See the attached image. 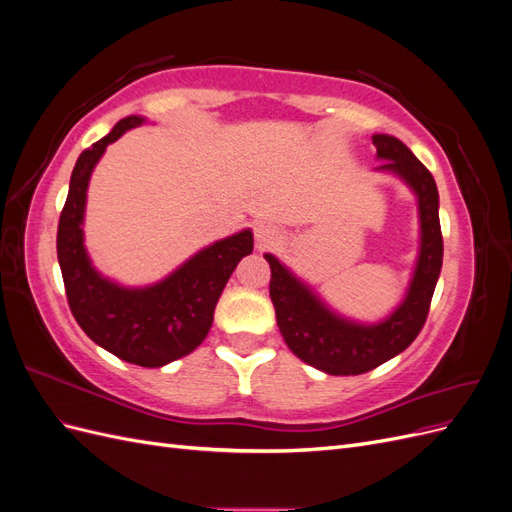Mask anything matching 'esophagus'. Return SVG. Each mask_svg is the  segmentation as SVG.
I'll list each match as a JSON object with an SVG mask.
<instances>
[{
  "instance_id": "1",
  "label": "esophagus",
  "mask_w": 512,
  "mask_h": 512,
  "mask_svg": "<svg viewBox=\"0 0 512 512\" xmlns=\"http://www.w3.org/2000/svg\"><path fill=\"white\" fill-rule=\"evenodd\" d=\"M254 235H256V245L260 247V250H265V247H271V245H275L277 241L282 239L280 230H277L271 224H258L254 228Z\"/></svg>"
}]
</instances>
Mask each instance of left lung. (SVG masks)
I'll list each match as a JSON object with an SVG mask.
<instances>
[{
  "mask_svg": "<svg viewBox=\"0 0 512 512\" xmlns=\"http://www.w3.org/2000/svg\"><path fill=\"white\" fill-rule=\"evenodd\" d=\"M374 145L378 158L386 160L378 170H389L410 185L418 198L421 220L416 269L406 299L395 312L378 324H359L337 316L280 260L265 254L271 267L269 294L286 346L301 361L331 376H359L404 352L423 329L442 269L444 245L436 181L399 138L374 134Z\"/></svg>",
  "mask_w": 512,
  "mask_h": 512,
  "instance_id": "1",
  "label": "left lung"
}]
</instances>
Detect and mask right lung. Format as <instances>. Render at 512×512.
Returning <instances> with one entry per match:
<instances>
[{
  "label": "right lung",
  "mask_w": 512,
  "mask_h": 512,
  "mask_svg": "<svg viewBox=\"0 0 512 512\" xmlns=\"http://www.w3.org/2000/svg\"><path fill=\"white\" fill-rule=\"evenodd\" d=\"M145 119H121L74 164L66 205L57 226V258L70 312L98 346L141 367H162L196 350L207 337L215 305L237 269L254 250L252 230L215 241L145 288H126L100 275L83 243L87 185L106 147Z\"/></svg>",
  "instance_id": "1"
}]
</instances>
